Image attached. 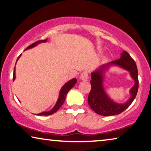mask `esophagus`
Segmentation results:
<instances>
[{"mask_svg": "<svg viewBox=\"0 0 151 151\" xmlns=\"http://www.w3.org/2000/svg\"><path fill=\"white\" fill-rule=\"evenodd\" d=\"M80 78L83 81H87L88 79V73L87 71L82 72L81 75L80 76Z\"/></svg>", "mask_w": 151, "mask_h": 151, "instance_id": "34e87169", "label": "esophagus"}]
</instances>
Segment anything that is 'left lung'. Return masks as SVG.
I'll return each mask as SVG.
<instances>
[{"label": "left lung", "instance_id": "obj_1", "mask_svg": "<svg viewBox=\"0 0 151 151\" xmlns=\"http://www.w3.org/2000/svg\"><path fill=\"white\" fill-rule=\"evenodd\" d=\"M111 64L118 65L130 72L132 77L135 81V85L130 90L131 98L125 104H116L112 101L105 94L103 88V75L104 69ZM91 89L88 96V104L93 111L103 116H111L119 114L129 106L136 98L138 90V73L136 64L127 51L121 53L119 59L114 60L110 64L104 65L96 72L91 73Z\"/></svg>", "mask_w": 151, "mask_h": 151}]
</instances>
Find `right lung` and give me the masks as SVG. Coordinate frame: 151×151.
<instances>
[{
  "label": "right lung",
  "mask_w": 151,
  "mask_h": 151,
  "mask_svg": "<svg viewBox=\"0 0 151 151\" xmlns=\"http://www.w3.org/2000/svg\"><path fill=\"white\" fill-rule=\"evenodd\" d=\"M47 39H45V40H38V41L34 42V43L31 44L30 45H29L26 49H30L32 48V47H35L38 45L40 42H46ZM20 55H19V57L17 58V60L19 59V58L20 57ZM15 70L14 68V71H13V81L15 80ZM76 83V78H73V79H72L68 81V83H66V84H65L64 86L62 87V88L61 89V91H60V96H59V98H58V102L56 103V104L55 105V106H54L52 109L50 111H48V112H42L41 113H39L38 114V115L39 116H41V115H44V116H47V115H50V114H52L53 113H55V112H57L58 111V109H60V107L62 106V105L64 104V101H65V99H66V95L67 93H68V92L69 91V90L72 87H73L74 85H75Z\"/></svg>",
  "instance_id": "1"
}]
</instances>
